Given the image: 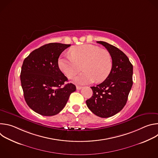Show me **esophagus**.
Here are the masks:
<instances>
[{
    "mask_svg": "<svg viewBox=\"0 0 158 158\" xmlns=\"http://www.w3.org/2000/svg\"><path fill=\"white\" fill-rule=\"evenodd\" d=\"M82 88V86H80V85H77V86H76V89H77V90H80V89H81Z\"/></svg>",
    "mask_w": 158,
    "mask_h": 158,
    "instance_id": "obj_1",
    "label": "esophagus"
}]
</instances>
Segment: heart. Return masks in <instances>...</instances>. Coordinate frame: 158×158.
<instances>
[{
  "instance_id": "1",
  "label": "heart",
  "mask_w": 158,
  "mask_h": 158,
  "mask_svg": "<svg viewBox=\"0 0 158 158\" xmlns=\"http://www.w3.org/2000/svg\"><path fill=\"white\" fill-rule=\"evenodd\" d=\"M71 56L60 57L58 60L59 69L69 78H73L81 71L84 72L74 78L81 84L104 81L110 73L112 60L110 53L93 44H83L73 47Z\"/></svg>"
}]
</instances>
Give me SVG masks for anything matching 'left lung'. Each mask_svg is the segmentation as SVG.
I'll return each instance as SVG.
<instances>
[{"instance_id":"1","label":"left lung","mask_w":158,"mask_h":158,"mask_svg":"<svg viewBox=\"0 0 158 158\" xmlns=\"http://www.w3.org/2000/svg\"><path fill=\"white\" fill-rule=\"evenodd\" d=\"M110 53L112 67L102 83L91 87L92 97L86 101L88 108L96 116L106 118L116 114L126 104L132 85L133 67L126 55L106 42L98 41Z\"/></svg>"}]
</instances>
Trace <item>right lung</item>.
Masks as SVG:
<instances>
[{
	"label": "right lung",
	"instance_id": "1",
	"mask_svg": "<svg viewBox=\"0 0 158 158\" xmlns=\"http://www.w3.org/2000/svg\"><path fill=\"white\" fill-rule=\"evenodd\" d=\"M71 44L49 43L33 51L24 60L20 73L25 101L37 113L54 116L65 106L76 90L60 70L58 59Z\"/></svg>",
	"mask_w": 158,
	"mask_h": 158
}]
</instances>
